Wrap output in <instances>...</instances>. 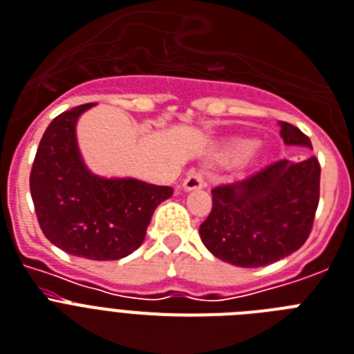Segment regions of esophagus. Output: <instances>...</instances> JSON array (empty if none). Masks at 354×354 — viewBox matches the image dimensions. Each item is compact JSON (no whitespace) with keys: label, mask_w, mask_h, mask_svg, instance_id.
<instances>
[{"label":"esophagus","mask_w":354,"mask_h":354,"mask_svg":"<svg viewBox=\"0 0 354 354\" xmlns=\"http://www.w3.org/2000/svg\"><path fill=\"white\" fill-rule=\"evenodd\" d=\"M203 187H205V182H203L202 172H191V174H189L182 183V189L185 192L200 191V189H203Z\"/></svg>","instance_id":"esophagus-1"}]
</instances>
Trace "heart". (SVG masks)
<instances>
[{"label": "heart", "instance_id": "heart-1", "mask_svg": "<svg viewBox=\"0 0 354 354\" xmlns=\"http://www.w3.org/2000/svg\"><path fill=\"white\" fill-rule=\"evenodd\" d=\"M258 142L254 138H236L227 143L225 147L220 151V158L225 162H242L245 158H249L252 152L257 151Z\"/></svg>", "mask_w": 354, "mask_h": 354}]
</instances>
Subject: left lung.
<instances>
[{
	"label": "left lung",
	"mask_w": 354,
	"mask_h": 354,
	"mask_svg": "<svg viewBox=\"0 0 354 354\" xmlns=\"http://www.w3.org/2000/svg\"><path fill=\"white\" fill-rule=\"evenodd\" d=\"M278 125L286 145L313 149L300 129ZM211 192V214L200 225L203 245L236 267L269 266L298 251L309 236L320 198V163L315 156L280 160Z\"/></svg>",
	"instance_id": "1"
}]
</instances>
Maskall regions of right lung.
<instances>
[{"instance_id":"1","label":"right lung","mask_w":354,"mask_h":354,"mask_svg":"<svg viewBox=\"0 0 354 354\" xmlns=\"http://www.w3.org/2000/svg\"><path fill=\"white\" fill-rule=\"evenodd\" d=\"M93 107L85 103L50 122L34 158L30 194L48 242L87 260H120L142 245L152 212L172 196V189L136 178L97 176L87 167L76 125Z\"/></svg>"}]
</instances>
